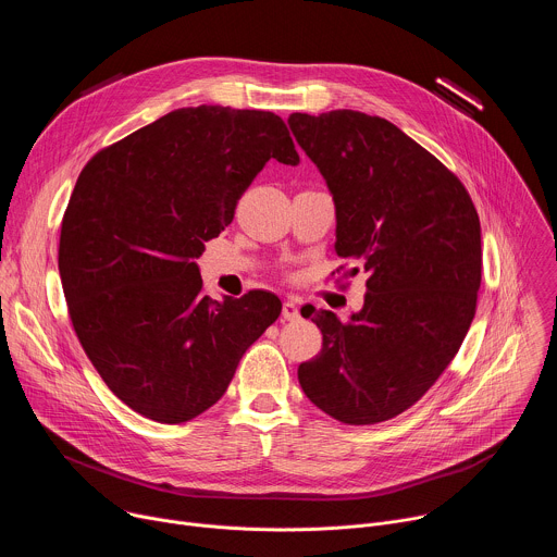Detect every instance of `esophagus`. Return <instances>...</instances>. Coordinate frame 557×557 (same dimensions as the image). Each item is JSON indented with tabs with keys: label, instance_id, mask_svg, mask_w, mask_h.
I'll return each instance as SVG.
<instances>
[{
	"label": "esophagus",
	"instance_id": "esophagus-1",
	"mask_svg": "<svg viewBox=\"0 0 557 557\" xmlns=\"http://www.w3.org/2000/svg\"><path fill=\"white\" fill-rule=\"evenodd\" d=\"M282 320L284 322H295L299 320V306L295 301H284L282 304Z\"/></svg>",
	"mask_w": 557,
	"mask_h": 557
}]
</instances>
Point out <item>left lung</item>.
Returning <instances> with one entry per match:
<instances>
[{
  "label": "left lung",
  "instance_id": "obj_1",
  "mask_svg": "<svg viewBox=\"0 0 557 557\" xmlns=\"http://www.w3.org/2000/svg\"><path fill=\"white\" fill-rule=\"evenodd\" d=\"M288 125L333 194L337 256L355 262L352 275H370L348 322L308 312L324 344L297 379L329 417L374 425L421 399L471 326L483 275L479 211L456 174L381 116L295 112Z\"/></svg>",
  "mask_w": 557,
  "mask_h": 557
}]
</instances>
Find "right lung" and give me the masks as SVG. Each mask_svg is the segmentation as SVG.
Instances as JSON below:
<instances>
[{
    "label": "right lung",
    "instance_id": "obj_1",
    "mask_svg": "<svg viewBox=\"0 0 557 557\" xmlns=\"http://www.w3.org/2000/svg\"><path fill=\"white\" fill-rule=\"evenodd\" d=\"M271 158L299 163L277 114L200 106L103 147L78 174L59 237L67 312L106 385L145 419L209 410L282 312L267 290L209 299L194 262Z\"/></svg>",
    "mask_w": 557,
    "mask_h": 557
}]
</instances>
